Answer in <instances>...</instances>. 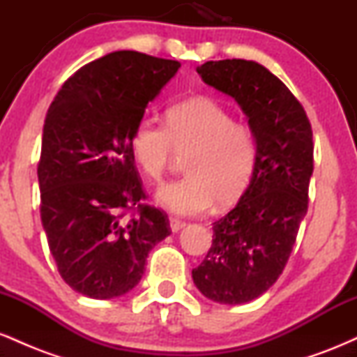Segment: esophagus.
Masks as SVG:
<instances>
[{"mask_svg":"<svg viewBox=\"0 0 357 357\" xmlns=\"http://www.w3.org/2000/svg\"><path fill=\"white\" fill-rule=\"evenodd\" d=\"M169 227H171V231L178 233L179 230H183V228L186 227V223H184V221H181V220H178V218H171L169 220Z\"/></svg>","mask_w":357,"mask_h":357,"instance_id":"esophagus-1","label":"esophagus"}]
</instances>
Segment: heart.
I'll list each match as a JSON object with an SVG mask.
<instances>
[{
    "label": "heart",
    "instance_id": "1",
    "mask_svg": "<svg viewBox=\"0 0 357 357\" xmlns=\"http://www.w3.org/2000/svg\"><path fill=\"white\" fill-rule=\"evenodd\" d=\"M165 126L141 121L129 139L130 154L151 181L165 178L176 154H186L184 178L167 183L155 199L174 215L196 216L216 202L236 203L255 173L258 142L253 129L206 97L179 102L166 110Z\"/></svg>",
    "mask_w": 357,
    "mask_h": 357
}]
</instances>
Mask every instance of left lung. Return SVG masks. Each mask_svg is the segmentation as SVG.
Masks as SVG:
<instances>
[{
    "label": "left lung",
    "mask_w": 357,
    "mask_h": 357,
    "mask_svg": "<svg viewBox=\"0 0 357 357\" xmlns=\"http://www.w3.org/2000/svg\"><path fill=\"white\" fill-rule=\"evenodd\" d=\"M196 72L238 102L258 142L247 191L213 223L211 248L192 268V282L204 297L238 305L275 284L296 243L314 171L312 127L284 82L257 61H206Z\"/></svg>",
    "instance_id": "left-lung-1"
}]
</instances>
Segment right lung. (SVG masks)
<instances>
[{"label": "right lung", "mask_w": 357, "mask_h": 357, "mask_svg": "<svg viewBox=\"0 0 357 357\" xmlns=\"http://www.w3.org/2000/svg\"><path fill=\"white\" fill-rule=\"evenodd\" d=\"M179 67L112 52L73 73L48 109L40 215L61 278L82 296L104 301L132 290L151 250L171 233L166 213L142 204L129 139Z\"/></svg>", "instance_id": "add662e5"}]
</instances>
